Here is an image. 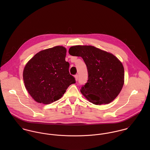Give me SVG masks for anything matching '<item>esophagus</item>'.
I'll return each instance as SVG.
<instances>
[{
	"instance_id": "esophagus-1",
	"label": "esophagus",
	"mask_w": 150,
	"mask_h": 150,
	"mask_svg": "<svg viewBox=\"0 0 150 150\" xmlns=\"http://www.w3.org/2000/svg\"><path fill=\"white\" fill-rule=\"evenodd\" d=\"M74 77H75V79H76V80L77 81V80H78V79H79V76H78V74H76V75L74 76Z\"/></svg>"
}]
</instances>
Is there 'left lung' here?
<instances>
[{
  "mask_svg": "<svg viewBox=\"0 0 150 150\" xmlns=\"http://www.w3.org/2000/svg\"><path fill=\"white\" fill-rule=\"evenodd\" d=\"M69 53L81 57L88 70V80L81 92L95 105L108 104L120 93L124 83V69L112 54L91 45L71 47Z\"/></svg>",
  "mask_w": 150,
  "mask_h": 150,
  "instance_id": "1",
  "label": "left lung"
}]
</instances>
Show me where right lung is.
Here are the masks:
<instances>
[{"label":"right lung","mask_w":150,"mask_h":150,"mask_svg":"<svg viewBox=\"0 0 150 150\" xmlns=\"http://www.w3.org/2000/svg\"><path fill=\"white\" fill-rule=\"evenodd\" d=\"M66 49L56 46L36 54L23 71L25 88L38 103L50 104L59 99L69 86L76 83L65 61Z\"/></svg>","instance_id":"obj_1"}]
</instances>
